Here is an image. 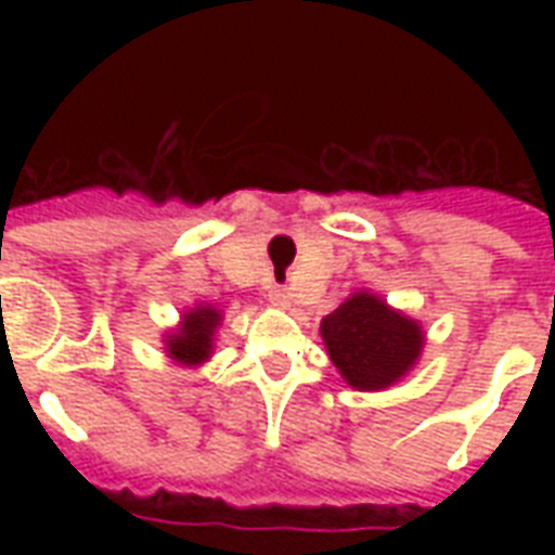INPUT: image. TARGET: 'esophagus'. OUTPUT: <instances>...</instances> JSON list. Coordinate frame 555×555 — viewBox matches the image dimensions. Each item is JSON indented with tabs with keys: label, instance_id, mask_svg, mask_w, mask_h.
<instances>
[{
	"label": "esophagus",
	"instance_id": "1",
	"mask_svg": "<svg viewBox=\"0 0 555 555\" xmlns=\"http://www.w3.org/2000/svg\"><path fill=\"white\" fill-rule=\"evenodd\" d=\"M268 299L273 308H291V294H287L285 287H270Z\"/></svg>",
	"mask_w": 555,
	"mask_h": 555
}]
</instances>
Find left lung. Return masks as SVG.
Here are the masks:
<instances>
[{
	"mask_svg": "<svg viewBox=\"0 0 555 555\" xmlns=\"http://www.w3.org/2000/svg\"><path fill=\"white\" fill-rule=\"evenodd\" d=\"M339 377L357 391H386L417 365L426 331L365 287L348 294L320 325Z\"/></svg>",
	"mask_w": 555,
	"mask_h": 555,
	"instance_id": "left-lung-1",
	"label": "left lung"
}]
</instances>
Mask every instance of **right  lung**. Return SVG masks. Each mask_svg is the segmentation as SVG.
<instances>
[{"label": "right lung", "instance_id": "obj_1", "mask_svg": "<svg viewBox=\"0 0 555 555\" xmlns=\"http://www.w3.org/2000/svg\"><path fill=\"white\" fill-rule=\"evenodd\" d=\"M221 320H224V311H218L216 305L195 302L192 308H186L176 328L164 334V351L169 360L186 365V369H198L207 363L216 348Z\"/></svg>", "mask_w": 555, "mask_h": 555}]
</instances>
